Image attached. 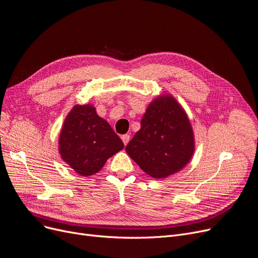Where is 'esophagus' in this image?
<instances>
[{
  "mask_svg": "<svg viewBox=\"0 0 258 258\" xmlns=\"http://www.w3.org/2000/svg\"><path fill=\"white\" fill-rule=\"evenodd\" d=\"M121 139H122V141H123V144H124V146H126V145L128 144V141H130V139H131V136H130L128 134H125V135H123V136L121 137Z\"/></svg>",
  "mask_w": 258,
  "mask_h": 258,
  "instance_id": "1",
  "label": "esophagus"
}]
</instances>
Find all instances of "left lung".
Masks as SVG:
<instances>
[{
  "label": "left lung",
  "mask_w": 258,
  "mask_h": 258,
  "mask_svg": "<svg viewBox=\"0 0 258 258\" xmlns=\"http://www.w3.org/2000/svg\"><path fill=\"white\" fill-rule=\"evenodd\" d=\"M140 125L125 150L148 175L166 178L191 159L194 131L187 113L172 95H159L152 101Z\"/></svg>",
  "instance_id": "left-lung-1"
}]
</instances>
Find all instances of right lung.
<instances>
[{"label":"right lung","mask_w":258,"mask_h":258,"mask_svg":"<svg viewBox=\"0 0 258 258\" xmlns=\"http://www.w3.org/2000/svg\"><path fill=\"white\" fill-rule=\"evenodd\" d=\"M59 154L76 173L90 176L124 148L107 121L90 104L75 105L66 117L59 136Z\"/></svg>","instance_id":"add662e5"}]
</instances>
